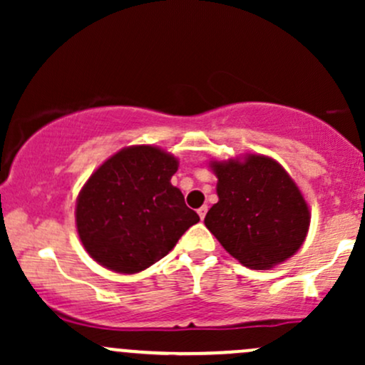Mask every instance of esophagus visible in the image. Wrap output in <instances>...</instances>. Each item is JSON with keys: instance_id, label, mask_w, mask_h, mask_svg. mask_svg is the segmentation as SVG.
<instances>
[{"instance_id": "obj_1", "label": "esophagus", "mask_w": 365, "mask_h": 365, "mask_svg": "<svg viewBox=\"0 0 365 365\" xmlns=\"http://www.w3.org/2000/svg\"><path fill=\"white\" fill-rule=\"evenodd\" d=\"M199 217L200 220H204V217H206V212H207V206H202V207H199Z\"/></svg>"}]
</instances>
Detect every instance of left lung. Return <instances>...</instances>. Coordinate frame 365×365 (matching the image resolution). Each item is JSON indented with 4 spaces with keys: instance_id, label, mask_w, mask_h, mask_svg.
Segmentation results:
<instances>
[{
    "instance_id": "obj_1",
    "label": "left lung",
    "mask_w": 365,
    "mask_h": 365,
    "mask_svg": "<svg viewBox=\"0 0 365 365\" xmlns=\"http://www.w3.org/2000/svg\"><path fill=\"white\" fill-rule=\"evenodd\" d=\"M217 202L207 211V230L238 262L269 269L304 244L311 212L302 192L274 159L247 154L211 161Z\"/></svg>"
}]
</instances>
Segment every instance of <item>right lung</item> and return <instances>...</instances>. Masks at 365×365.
Here are the masks:
<instances>
[{
	"mask_svg": "<svg viewBox=\"0 0 365 365\" xmlns=\"http://www.w3.org/2000/svg\"><path fill=\"white\" fill-rule=\"evenodd\" d=\"M177 158L132 145L103 163L82 187L75 221L87 254L115 273L148 269L199 221L171 185Z\"/></svg>",
	"mask_w": 365,
	"mask_h": 365,
	"instance_id": "right-lung-1",
	"label": "right lung"
}]
</instances>
